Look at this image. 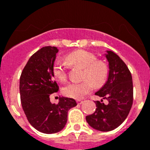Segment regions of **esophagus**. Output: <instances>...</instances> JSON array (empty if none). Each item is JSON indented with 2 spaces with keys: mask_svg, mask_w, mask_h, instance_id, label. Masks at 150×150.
Returning <instances> with one entry per match:
<instances>
[{
  "mask_svg": "<svg viewBox=\"0 0 150 150\" xmlns=\"http://www.w3.org/2000/svg\"><path fill=\"white\" fill-rule=\"evenodd\" d=\"M83 100H76V103H77L78 104H83Z\"/></svg>",
  "mask_w": 150,
  "mask_h": 150,
  "instance_id": "esophagus-1",
  "label": "esophagus"
}]
</instances>
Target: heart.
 Wrapping results in <instances>:
<instances>
[{"instance_id":"heart-1","label":"heart","mask_w":150,"mask_h":150,"mask_svg":"<svg viewBox=\"0 0 150 150\" xmlns=\"http://www.w3.org/2000/svg\"><path fill=\"white\" fill-rule=\"evenodd\" d=\"M67 60L73 65L83 68V78L80 82H71L62 88L64 95L74 99H81L92 91L94 86H102L109 76V66L102 60H97V56L91 52L79 50L72 52L67 56ZM52 72L59 81H65L68 74L66 62L57 59L54 62Z\"/></svg>"}]
</instances>
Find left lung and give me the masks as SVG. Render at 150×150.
I'll return each instance as SVG.
<instances>
[{"mask_svg": "<svg viewBox=\"0 0 150 150\" xmlns=\"http://www.w3.org/2000/svg\"><path fill=\"white\" fill-rule=\"evenodd\" d=\"M109 62V77L95 95L108 100H97L95 112L86 116L87 122L101 132L115 129L125 121L133 104V82L129 69L124 62L112 51L106 55Z\"/></svg>", "mask_w": 150, "mask_h": 150, "instance_id": "obj_1", "label": "left lung"}]
</instances>
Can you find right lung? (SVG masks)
I'll use <instances>...</instances> for the list:
<instances>
[{
  "instance_id": "1",
  "label": "right lung",
  "mask_w": 150,
  "mask_h": 150,
  "mask_svg": "<svg viewBox=\"0 0 150 150\" xmlns=\"http://www.w3.org/2000/svg\"><path fill=\"white\" fill-rule=\"evenodd\" d=\"M58 49L45 46L31 55L20 76L21 104L28 121L45 134L59 132L65 126L67 112L76 106V100L60 98L52 104L50 96L59 90L52 72Z\"/></svg>"
}]
</instances>
